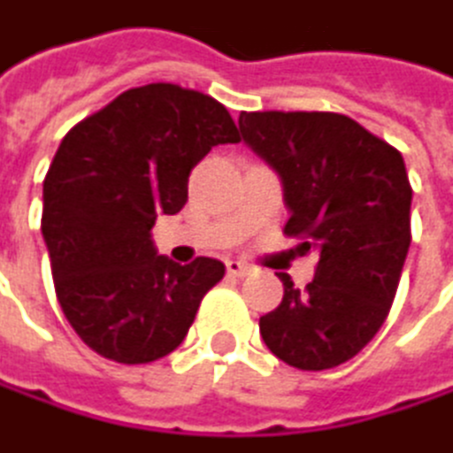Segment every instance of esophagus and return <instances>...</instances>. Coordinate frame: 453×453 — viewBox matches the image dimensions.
Masks as SVG:
<instances>
[{"mask_svg": "<svg viewBox=\"0 0 453 453\" xmlns=\"http://www.w3.org/2000/svg\"><path fill=\"white\" fill-rule=\"evenodd\" d=\"M248 271H250V265L245 260H237V257H229L226 260V273L229 276H245Z\"/></svg>", "mask_w": 453, "mask_h": 453, "instance_id": "1", "label": "esophagus"}]
</instances>
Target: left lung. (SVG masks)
<instances>
[{"instance_id": "8db88e82", "label": "left lung", "mask_w": 453, "mask_h": 453, "mask_svg": "<svg viewBox=\"0 0 453 453\" xmlns=\"http://www.w3.org/2000/svg\"><path fill=\"white\" fill-rule=\"evenodd\" d=\"M240 141L281 180L284 234L318 253L305 292L279 273L284 300L260 336L292 368H336L378 334L399 287L412 240L404 158L334 111H242Z\"/></svg>"}]
</instances>
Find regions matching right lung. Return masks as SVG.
I'll return each mask as SVG.
<instances>
[{
    "label": "right lung",
    "mask_w": 453,
    "mask_h": 453,
    "mask_svg": "<svg viewBox=\"0 0 453 453\" xmlns=\"http://www.w3.org/2000/svg\"><path fill=\"white\" fill-rule=\"evenodd\" d=\"M229 111L172 83L130 88L78 122L43 180L41 234L57 300L85 344L141 365L174 352L224 263L180 265L153 245L156 216L188 203L193 166L237 142Z\"/></svg>",
    "instance_id": "right-lung-1"
}]
</instances>
